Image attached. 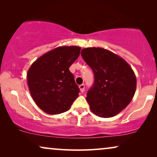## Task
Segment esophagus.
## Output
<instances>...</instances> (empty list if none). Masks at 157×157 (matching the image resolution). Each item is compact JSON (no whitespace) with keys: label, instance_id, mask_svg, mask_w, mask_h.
<instances>
[{"label":"esophagus","instance_id":"esophagus-1","mask_svg":"<svg viewBox=\"0 0 157 157\" xmlns=\"http://www.w3.org/2000/svg\"><path fill=\"white\" fill-rule=\"evenodd\" d=\"M79 89H80V91L81 93H83L84 92V89H85V85L84 84H81L79 86Z\"/></svg>","mask_w":157,"mask_h":157}]
</instances>
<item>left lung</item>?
Listing matches in <instances>:
<instances>
[{
	"instance_id": "left-lung-1",
	"label": "left lung",
	"mask_w": 157,
	"mask_h": 157,
	"mask_svg": "<svg viewBox=\"0 0 157 157\" xmlns=\"http://www.w3.org/2000/svg\"><path fill=\"white\" fill-rule=\"evenodd\" d=\"M94 74L86 100L94 114L109 118L128 106L134 97L136 78L127 62L103 48H85L81 53Z\"/></svg>"
}]
</instances>
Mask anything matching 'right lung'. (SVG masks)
<instances>
[{"instance_id": "add662e5", "label": "right lung", "mask_w": 157, "mask_h": 157, "mask_svg": "<svg viewBox=\"0 0 157 157\" xmlns=\"http://www.w3.org/2000/svg\"><path fill=\"white\" fill-rule=\"evenodd\" d=\"M81 47L60 46L42 55L27 73L31 97L48 114H59L71 108L80 91L69 67L78 59Z\"/></svg>"}]
</instances>
